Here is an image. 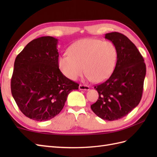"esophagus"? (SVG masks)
Here are the masks:
<instances>
[{
	"label": "esophagus",
	"instance_id": "1",
	"mask_svg": "<svg viewBox=\"0 0 157 157\" xmlns=\"http://www.w3.org/2000/svg\"><path fill=\"white\" fill-rule=\"evenodd\" d=\"M79 89L80 90H89L90 87L88 86L80 84L79 86Z\"/></svg>",
	"mask_w": 157,
	"mask_h": 157
}]
</instances>
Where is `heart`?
<instances>
[{
    "instance_id": "b5f03b06",
    "label": "heart",
    "mask_w": 157,
    "mask_h": 157,
    "mask_svg": "<svg viewBox=\"0 0 157 157\" xmlns=\"http://www.w3.org/2000/svg\"><path fill=\"white\" fill-rule=\"evenodd\" d=\"M68 52L59 56L58 65L63 74L71 80H76L85 69L88 80L104 82L111 75L117 58L113 42L94 38L79 40L69 46Z\"/></svg>"
}]
</instances>
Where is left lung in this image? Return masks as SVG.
I'll use <instances>...</instances> for the list:
<instances>
[{
    "instance_id": "left-lung-1",
    "label": "left lung",
    "mask_w": 157,
    "mask_h": 157,
    "mask_svg": "<svg viewBox=\"0 0 157 157\" xmlns=\"http://www.w3.org/2000/svg\"><path fill=\"white\" fill-rule=\"evenodd\" d=\"M105 38L115 46L117 63L107 80L94 86L99 97L91 109L101 119L115 121L126 116L140 102L146 69L143 56L127 36L111 32L106 34Z\"/></svg>"
}]
</instances>
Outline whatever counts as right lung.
<instances>
[{
  "mask_svg": "<svg viewBox=\"0 0 157 157\" xmlns=\"http://www.w3.org/2000/svg\"><path fill=\"white\" fill-rule=\"evenodd\" d=\"M57 44L52 36L40 37L29 42L15 59L12 96L23 115L35 121L55 117L69 93L79 88L60 71Z\"/></svg>",
  "mask_w": 157,
  "mask_h": 157,
  "instance_id": "right-lung-1",
  "label": "right lung"
}]
</instances>
